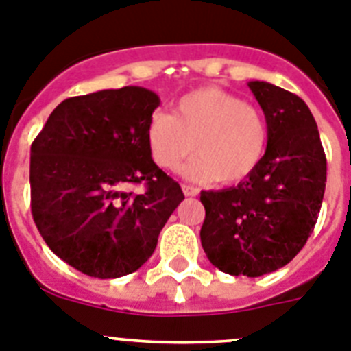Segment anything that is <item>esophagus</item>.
Returning <instances> with one entry per match:
<instances>
[{"label":"esophagus","instance_id":"esophagus-1","mask_svg":"<svg viewBox=\"0 0 351 351\" xmlns=\"http://www.w3.org/2000/svg\"><path fill=\"white\" fill-rule=\"evenodd\" d=\"M182 191H183V194L187 195V197H194V195L199 194L197 189L192 187V185H185V183L182 185Z\"/></svg>","mask_w":351,"mask_h":351}]
</instances>
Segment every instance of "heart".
<instances>
[{"label": "heart", "instance_id": "obj_1", "mask_svg": "<svg viewBox=\"0 0 351 351\" xmlns=\"http://www.w3.org/2000/svg\"><path fill=\"white\" fill-rule=\"evenodd\" d=\"M147 143L154 162L175 171L183 168L194 182L219 180L239 183L252 175L267 148V122L261 110L217 87L192 90L176 103L175 115L157 112L147 125Z\"/></svg>", "mask_w": 351, "mask_h": 351}]
</instances>
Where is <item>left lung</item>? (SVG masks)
I'll use <instances>...</instances> for the list:
<instances>
[{
	"label": "left lung",
	"instance_id": "left-lung-1",
	"mask_svg": "<svg viewBox=\"0 0 351 351\" xmlns=\"http://www.w3.org/2000/svg\"><path fill=\"white\" fill-rule=\"evenodd\" d=\"M248 87L266 117V154L236 187L201 192V245L220 271L255 278L287 266L306 245L320 213L327 160L301 97L267 82Z\"/></svg>",
	"mask_w": 351,
	"mask_h": 351
}]
</instances>
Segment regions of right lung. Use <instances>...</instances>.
Returning <instances> with one entry per match:
<instances>
[{
  "instance_id": "obj_1",
  "label": "right lung",
  "mask_w": 351,
  "mask_h": 351,
  "mask_svg": "<svg viewBox=\"0 0 351 351\" xmlns=\"http://www.w3.org/2000/svg\"><path fill=\"white\" fill-rule=\"evenodd\" d=\"M160 99L143 87L56 106L31 145V211L50 250L87 276L140 269L185 195L152 160L147 125ZM145 182L143 195L125 193Z\"/></svg>"
}]
</instances>
